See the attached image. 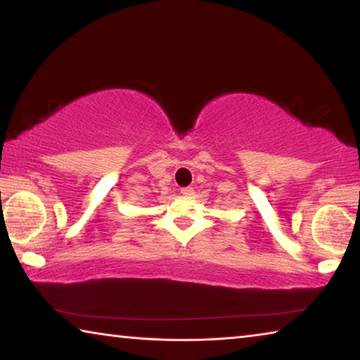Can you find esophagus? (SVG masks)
I'll use <instances>...</instances> for the list:
<instances>
[{"instance_id": "esophagus-1", "label": "esophagus", "mask_w": 360, "mask_h": 360, "mask_svg": "<svg viewBox=\"0 0 360 360\" xmlns=\"http://www.w3.org/2000/svg\"><path fill=\"white\" fill-rule=\"evenodd\" d=\"M181 193L184 195V197H192V195H193V188H192V187H182V188H181Z\"/></svg>"}]
</instances>
